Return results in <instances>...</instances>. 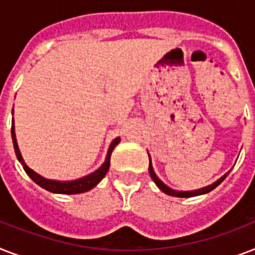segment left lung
I'll return each instance as SVG.
<instances>
[{"label": "left lung", "mask_w": 255, "mask_h": 255, "mask_svg": "<svg viewBox=\"0 0 255 255\" xmlns=\"http://www.w3.org/2000/svg\"><path fill=\"white\" fill-rule=\"evenodd\" d=\"M148 170H149V174H151L152 180L155 181V184L157 186H159V189L161 190V192H164L165 194H168V196H174V197H193V196H198V194H204V193H208V192H210V190H213L216 186H218L220 184H221L224 180H225V177L228 176V173L224 174L221 178H218L217 181L214 182V184H212V185H208L205 186V188H201V189H197V190H190V192H178V190H173L170 189L169 186H167L165 184H164L161 180H160L157 176H156V173L153 172V168H152V164H151V159H149V167H148Z\"/></svg>", "instance_id": "8db88e82"}]
</instances>
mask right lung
Listing matches in <instances>:
<instances>
[{
	"mask_svg": "<svg viewBox=\"0 0 255 255\" xmlns=\"http://www.w3.org/2000/svg\"><path fill=\"white\" fill-rule=\"evenodd\" d=\"M11 139H13V145L14 151H15V156H17L18 161L22 164V167L25 169V172L29 174V177L33 180L35 184L43 188V189L49 190V192H53V193H59V194H78L83 193V192H87V190L92 189L94 186L98 185L102 178L106 176V173L108 172V168H110V159H111V153L114 151V148L119 144L120 137H116L114 141L111 143L110 148H108L107 157H106V161L103 163V165L96 169L95 172H92L88 176L85 177L78 178V180H73V181H57V180H49V178L42 177L41 174L35 173L33 169H30L27 165L25 164L23 159H22L21 152H19V148H18L17 139H15V132H14V120L11 123Z\"/></svg>",
	"mask_w": 255,
	"mask_h": 255,
	"instance_id": "right-lung-1",
	"label": "right lung"
}]
</instances>
